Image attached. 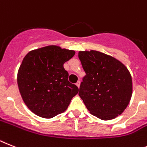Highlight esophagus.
I'll list each match as a JSON object with an SVG mask.
<instances>
[{
    "instance_id": "obj_1",
    "label": "esophagus",
    "mask_w": 147,
    "mask_h": 147,
    "mask_svg": "<svg viewBox=\"0 0 147 147\" xmlns=\"http://www.w3.org/2000/svg\"><path fill=\"white\" fill-rule=\"evenodd\" d=\"M80 84H81V83H80V81H78L77 83H76V85H77L78 88H79V87H80Z\"/></svg>"
}]
</instances>
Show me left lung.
Wrapping results in <instances>:
<instances>
[{
    "label": "left lung",
    "instance_id": "left-lung-1",
    "mask_svg": "<svg viewBox=\"0 0 147 147\" xmlns=\"http://www.w3.org/2000/svg\"><path fill=\"white\" fill-rule=\"evenodd\" d=\"M78 57L86 73L78 95L87 110L103 120L120 115L132 95L128 69L113 57L97 51H79Z\"/></svg>",
    "mask_w": 147,
    "mask_h": 147
}]
</instances>
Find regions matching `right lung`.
Segmentation results:
<instances>
[{
  "instance_id": "add662e5",
  "label": "right lung",
  "mask_w": 147,
  "mask_h": 147,
  "mask_svg": "<svg viewBox=\"0 0 147 147\" xmlns=\"http://www.w3.org/2000/svg\"><path fill=\"white\" fill-rule=\"evenodd\" d=\"M75 54V51L49 45L24 57L17 82L22 99L33 113L49 119L67 109L78 88L68 81L63 64Z\"/></svg>"
}]
</instances>
